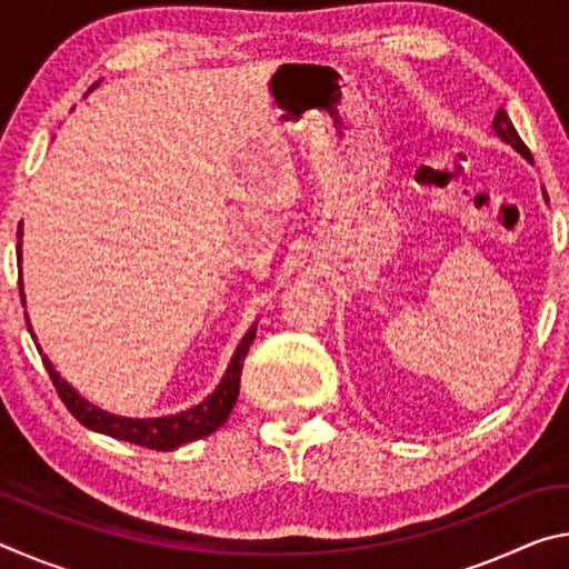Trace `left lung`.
Here are the masks:
<instances>
[{
    "label": "left lung",
    "instance_id": "left-lung-1",
    "mask_svg": "<svg viewBox=\"0 0 569 569\" xmlns=\"http://www.w3.org/2000/svg\"><path fill=\"white\" fill-rule=\"evenodd\" d=\"M492 128H495V134H497L499 140L507 142V146H509V148H515V150L519 152V156H522L525 160L532 162V156H529V150H527L525 142L519 140V134H517V130H515V124H512V120L507 118V112H505V110H497ZM545 200H547V196H545Z\"/></svg>",
    "mask_w": 569,
    "mask_h": 569
}]
</instances>
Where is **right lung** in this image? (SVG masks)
Returning <instances> with one entry per match:
<instances>
[{
  "mask_svg": "<svg viewBox=\"0 0 569 569\" xmlns=\"http://www.w3.org/2000/svg\"><path fill=\"white\" fill-rule=\"evenodd\" d=\"M100 82H94L90 92L98 88ZM17 258H19V266H22V223H19L17 230ZM19 293H22V303L24 301V288H22V271H19ZM27 319V329L32 333V323H30V316L24 313ZM256 329H258V321L250 326L246 331L243 339H240L238 349L230 356V363L223 373V379L216 387L213 393H208V397L196 403V407H190L186 411H178V413H168V417H150V419H132V417H120V413H112V411H104L100 407H94L88 399L82 397L80 391L74 387H70L57 369L52 366V361L47 359L42 353V361L47 366V373H50V379L54 383L57 393H60V399L64 401V407L72 411V417L82 423V427H88L92 431H100V435H108L112 439H120V441H130V445H138V447H148V449H158V451H172L182 445H188V441H196V439H203L208 435H213L216 429L223 427L228 421L230 411H233L236 401H238V389H240V371H243V359L250 349V343L256 339ZM32 339L37 343V336L32 333Z\"/></svg>",
  "mask_w": 569,
  "mask_h": 569,
  "instance_id": "add662e5",
  "label": "right lung"
}]
</instances>
